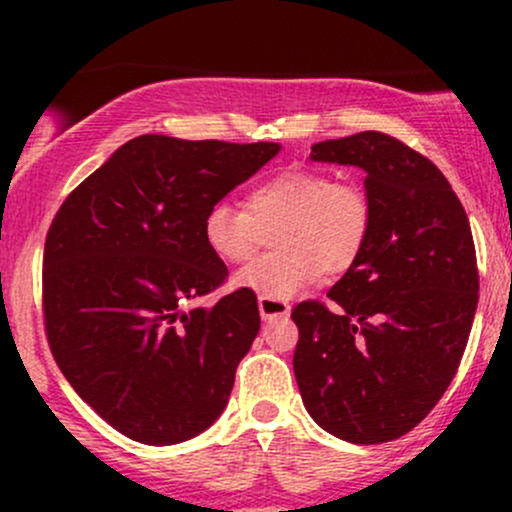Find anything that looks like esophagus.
<instances>
[{"instance_id": "obj_1", "label": "esophagus", "mask_w": 512, "mask_h": 512, "mask_svg": "<svg viewBox=\"0 0 512 512\" xmlns=\"http://www.w3.org/2000/svg\"><path fill=\"white\" fill-rule=\"evenodd\" d=\"M257 308H260L262 320L274 322V320H284L291 313V305L281 298H272V296H260L257 298Z\"/></svg>"}]
</instances>
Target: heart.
<instances>
[{
  "label": "heart",
  "instance_id": "obj_1",
  "mask_svg": "<svg viewBox=\"0 0 512 512\" xmlns=\"http://www.w3.org/2000/svg\"><path fill=\"white\" fill-rule=\"evenodd\" d=\"M373 223L370 199L354 182L330 173L289 168L252 187L248 209L231 202L211 204L202 233L221 262L243 264L274 231L267 252L238 274V286L262 296L291 298L322 274L346 272L358 260Z\"/></svg>",
  "mask_w": 512,
  "mask_h": 512
}]
</instances>
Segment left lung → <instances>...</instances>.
Masks as SVG:
<instances>
[{"label":"left lung","mask_w":512,"mask_h":512,"mask_svg":"<svg viewBox=\"0 0 512 512\" xmlns=\"http://www.w3.org/2000/svg\"><path fill=\"white\" fill-rule=\"evenodd\" d=\"M310 158L366 173L373 223L332 286L298 303L293 373L315 424L356 445L409 433L455 378L479 301L477 252L445 175L395 137L358 132Z\"/></svg>","instance_id":"8db88e82"}]
</instances>
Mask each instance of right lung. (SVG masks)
Listing matches in <instances>:
<instances>
[{
  "instance_id": "add662e5",
  "label": "right lung",
  "mask_w": 512,
  "mask_h": 512,
  "mask_svg": "<svg viewBox=\"0 0 512 512\" xmlns=\"http://www.w3.org/2000/svg\"><path fill=\"white\" fill-rule=\"evenodd\" d=\"M144 134L64 199L43 255L50 351L76 395L122 436L175 445L214 424L260 332L257 296L204 243L211 204L279 154Z\"/></svg>"
}]
</instances>
